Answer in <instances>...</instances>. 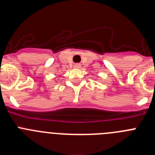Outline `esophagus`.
<instances>
[{
	"instance_id": "34e87169",
	"label": "esophagus",
	"mask_w": 155,
	"mask_h": 155,
	"mask_svg": "<svg viewBox=\"0 0 155 155\" xmlns=\"http://www.w3.org/2000/svg\"><path fill=\"white\" fill-rule=\"evenodd\" d=\"M74 68H81V64H75L74 65Z\"/></svg>"
}]
</instances>
